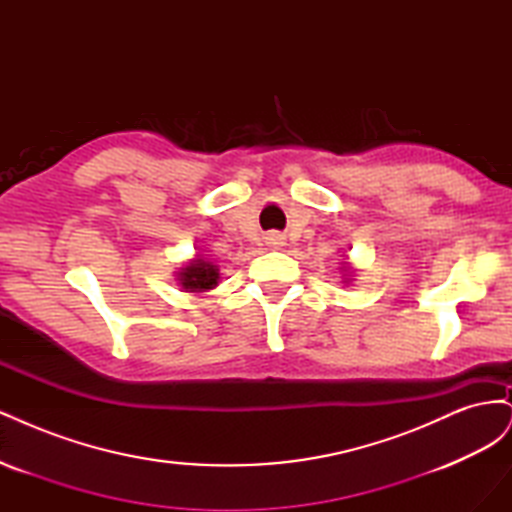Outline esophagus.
<instances>
[{"label":"esophagus","instance_id":"34e87169","mask_svg":"<svg viewBox=\"0 0 512 512\" xmlns=\"http://www.w3.org/2000/svg\"><path fill=\"white\" fill-rule=\"evenodd\" d=\"M269 243L271 245H282V237L280 235H273V237H269Z\"/></svg>","mask_w":512,"mask_h":512}]
</instances>
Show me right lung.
Returning <instances> with one entry per match:
<instances>
[{
  "label": "right lung",
  "instance_id": "right-lung-1",
  "mask_svg": "<svg viewBox=\"0 0 512 512\" xmlns=\"http://www.w3.org/2000/svg\"><path fill=\"white\" fill-rule=\"evenodd\" d=\"M218 277L220 275L215 265H211L209 260H203V258H196L179 273L181 286L188 288L190 292H205L215 288L218 286Z\"/></svg>",
  "mask_w": 512,
  "mask_h": 512
}]
</instances>
